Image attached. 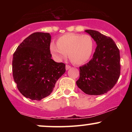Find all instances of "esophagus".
I'll return each mask as SVG.
<instances>
[{
    "label": "esophagus",
    "mask_w": 132,
    "mask_h": 132,
    "mask_svg": "<svg viewBox=\"0 0 132 132\" xmlns=\"http://www.w3.org/2000/svg\"><path fill=\"white\" fill-rule=\"evenodd\" d=\"M71 68V66H69V65H66V70H68V69H69Z\"/></svg>",
    "instance_id": "obj_1"
}]
</instances>
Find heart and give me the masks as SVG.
<instances>
[{"mask_svg":"<svg viewBox=\"0 0 132 132\" xmlns=\"http://www.w3.org/2000/svg\"><path fill=\"white\" fill-rule=\"evenodd\" d=\"M94 42L88 35L66 33L57 40V46L51 43L50 47L51 54L54 60L61 61L66 57L74 64L81 65L86 63L91 56Z\"/></svg>","mask_w":132,"mask_h":132,"instance_id":"b5f03b06","label":"heart"}]
</instances>
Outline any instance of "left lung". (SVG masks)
Masks as SVG:
<instances>
[{
	"instance_id": "obj_1",
	"label": "left lung",
	"mask_w": 132,
	"mask_h": 132,
	"mask_svg": "<svg viewBox=\"0 0 132 132\" xmlns=\"http://www.w3.org/2000/svg\"><path fill=\"white\" fill-rule=\"evenodd\" d=\"M96 43L92 59L79 67L78 87L88 95H102L113 88L120 74V51L112 39L92 30H85Z\"/></svg>"
}]
</instances>
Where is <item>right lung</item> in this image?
Listing matches in <instances>:
<instances>
[{
	"mask_svg": "<svg viewBox=\"0 0 132 132\" xmlns=\"http://www.w3.org/2000/svg\"><path fill=\"white\" fill-rule=\"evenodd\" d=\"M51 38L48 33H32L13 53V79L20 93L28 99L40 101L50 95L66 71L65 64L51 59Z\"/></svg>",
	"mask_w": 132,
	"mask_h": 132,
	"instance_id": "1",
	"label": "right lung"
}]
</instances>
